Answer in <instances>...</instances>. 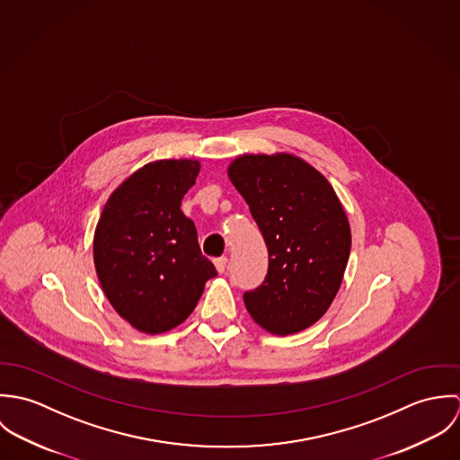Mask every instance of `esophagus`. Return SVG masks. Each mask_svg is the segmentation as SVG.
<instances>
[{
  "label": "esophagus",
  "mask_w": 460,
  "mask_h": 460,
  "mask_svg": "<svg viewBox=\"0 0 460 460\" xmlns=\"http://www.w3.org/2000/svg\"><path fill=\"white\" fill-rule=\"evenodd\" d=\"M226 262H228V259H226V257H219V259H216V261H214V265H216V269H217V272H219V274H223V272H225V269H226Z\"/></svg>",
  "instance_id": "obj_1"
}]
</instances>
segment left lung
<instances>
[{
    "instance_id": "obj_1",
    "label": "left lung",
    "mask_w": 460,
    "mask_h": 460,
    "mask_svg": "<svg viewBox=\"0 0 460 460\" xmlns=\"http://www.w3.org/2000/svg\"><path fill=\"white\" fill-rule=\"evenodd\" d=\"M228 177L250 205L269 252L262 285L244 294L252 319L294 334L328 312L350 253L347 214L328 179L292 154H244Z\"/></svg>"
}]
</instances>
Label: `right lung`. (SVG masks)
<instances>
[{"label": "right lung", "mask_w": 460, "mask_h": 460, "mask_svg": "<svg viewBox=\"0 0 460 460\" xmlns=\"http://www.w3.org/2000/svg\"><path fill=\"white\" fill-rule=\"evenodd\" d=\"M199 163L163 159L145 164L108 198L93 235L101 287L132 328L159 334L182 324L216 267L201 255L195 223L181 203Z\"/></svg>", "instance_id": "1"}]
</instances>
